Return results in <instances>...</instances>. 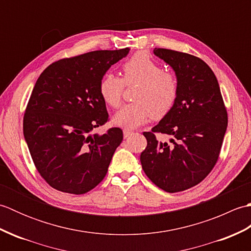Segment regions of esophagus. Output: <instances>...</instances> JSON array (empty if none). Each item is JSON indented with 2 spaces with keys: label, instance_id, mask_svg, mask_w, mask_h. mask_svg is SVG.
<instances>
[{
  "label": "esophagus",
  "instance_id": "34e87169",
  "mask_svg": "<svg viewBox=\"0 0 251 251\" xmlns=\"http://www.w3.org/2000/svg\"><path fill=\"white\" fill-rule=\"evenodd\" d=\"M123 134H124V138H128L130 135L134 134V131L129 129H124L123 130Z\"/></svg>",
  "mask_w": 251,
  "mask_h": 251
}]
</instances>
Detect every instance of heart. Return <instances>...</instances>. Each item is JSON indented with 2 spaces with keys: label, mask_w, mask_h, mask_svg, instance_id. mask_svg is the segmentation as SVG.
Masks as SVG:
<instances>
[{
  "label": "heart",
  "mask_w": 251,
  "mask_h": 251,
  "mask_svg": "<svg viewBox=\"0 0 251 251\" xmlns=\"http://www.w3.org/2000/svg\"><path fill=\"white\" fill-rule=\"evenodd\" d=\"M124 78L108 72L99 84V92L104 102L116 108L121 104L124 83H138L134 100L121 108L113 116L114 124L124 128H136L152 117L167 115L177 101L179 84L177 76L163 70V67L147 52L139 51L123 65Z\"/></svg>",
  "instance_id": "1"
}]
</instances>
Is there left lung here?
Masks as SVG:
<instances>
[{"instance_id":"8db88e82","label":"left lung","mask_w":251,"mask_h":251,"mask_svg":"<svg viewBox=\"0 0 251 251\" xmlns=\"http://www.w3.org/2000/svg\"><path fill=\"white\" fill-rule=\"evenodd\" d=\"M154 55L173 68L179 84L172 111L145 131L148 145L141 153L143 172L158 188L175 193L204 180L219 157L227 127V113L219 83L199 57L172 50L154 49ZM155 132L171 137L158 142Z\"/></svg>"}]
</instances>
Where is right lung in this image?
<instances>
[{"label":"right lung","instance_id":"1","mask_svg":"<svg viewBox=\"0 0 251 251\" xmlns=\"http://www.w3.org/2000/svg\"><path fill=\"white\" fill-rule=\"evenodd\" d=\"M129 49L95 50L58 60L42 72L24 116V136L33 163L58 191L84 194L105 177L121 128L93 130L108 121L99 84Z\"/></svg>","mask_w":251,"mask_h":251}]
</instances>
